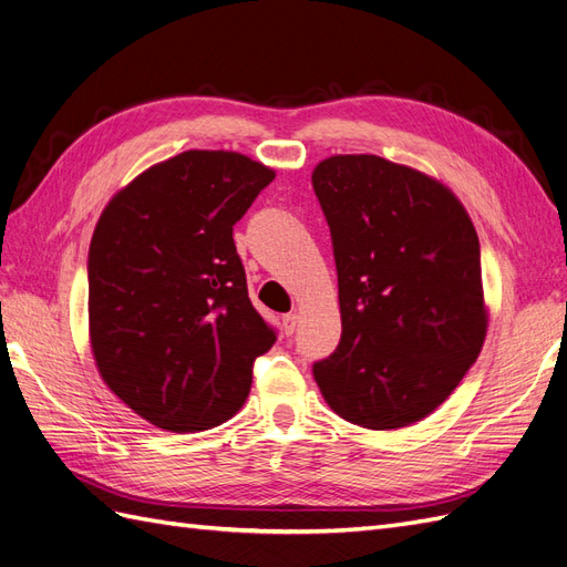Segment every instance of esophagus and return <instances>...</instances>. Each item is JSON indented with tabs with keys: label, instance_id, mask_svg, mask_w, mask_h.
Here are the masks:
<instances>
[{
	"label": "esophagus",
	"instance_id": "1",
	"mask_svg": "<svg viewBox=\"0 0 567 567\" xmlns=\"http://www.w3.org/2000/svg\"><path fill=\"white\" fill-rule=\"evenodd\" d=\"M284 333L286 336H293L296 333V329H298V315L296 312H288V315H284Z\"/></svg>",
	"mask_w": 567,
	"mask_h": 567
}]
</instances>
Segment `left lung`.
<instances>
[{
    "label": "left lung",
    "mask_w": 567,
    "mask_h": 567,
    "mask_svg": "<svg viewBox=\"0 0 567 567\" xmlns=\"http://www.w3.org/2000/svg\"><path fill=\"white\" fill-rule=\"evenodd\" d=\"M338 271L342 333L312 373L340 419L392 431L450 398L483 350L480 241L437 179L381 156L312 173Z\"/></svg>",
    "instance_id": "8db88e82"
}]
</instances>
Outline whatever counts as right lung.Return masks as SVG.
I'll use <instances>...</instances> for the list:
<instances>
[{"label": "right lung", "instance_id": "right-lung-1", "mask_svg": "<svg viewBox=\"0 0 567 567\" xmlns=\"http://www.w3.org/2000/svg\"><path fill=\"white\" fill-rule=\"evenodd\" d=\"M274 169L234 151H184L101 213L90 246V338L101 379L173 433L244 406L277 331L248 298L234 225Z\"/></svg>", "mask_w": 567, "mask_h": 567}]
</instances>
